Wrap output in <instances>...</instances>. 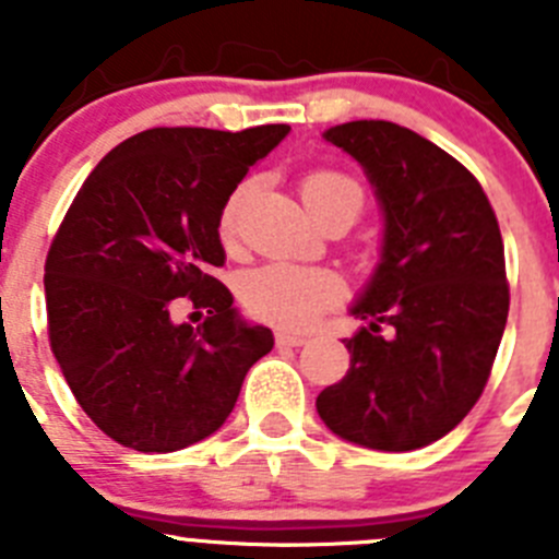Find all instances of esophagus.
I'll return each mask as SVG.
<instances>
[{
  "mask_svg": "<svg viewBox=\"0 0 559 559\" xmlns=\"http://www.w3.org/2000/svg\"><path fill=\"white\" fill-rule=\"evenodd\" d=\"M274 338H276V344H280V347H302L305 341H308L305 335L288 333V330H276Z\"/></svg>",
  "mask_w": 559,
  "mask_h": 559,
  "instance_id": "esophagus-1",
  "label": "esophagus"
}]
</instances>
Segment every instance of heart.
<instances>
[{"label": "heart", "instance_id": "obj_1", "mask_svg": "<svg viewBox=\"0 0 559 559\" xmlns=\"http://www.w3.org/2000/svg\"><path fill=\"white\" fill-rule=\"evenodd\" d=\"M299 187H302L305 204H308L316 218H322L330 206L344 204V201L358 206V212L360 204H364L360 187L338 170H310ZM246 195H249V187H237L224 204V210H221L218 231L224 237V243L235 240ZM240 299H243L246 310L254 319L299 330L310 328L324 310H330L344 299V283H341L338 274L328 269L271 263L246 274L243 285H240Z\"/></svg>", "mask_w": 559, "mask_h": 559}]
</instances>
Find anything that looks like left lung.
<instances>
[{
    "label": "left lung",
    "mask_w": 559,
    "mask_h": 559,
    "mask_svg": "<svg viewBox=\"0 0 559 559\" xmlns=\"http://www.w3.org/2000/svg\"><path fill=\"white\" fill-rule=\"evenodd\" d=\"M367 170L383 206V254L353 305L347 374L316 397L341 439L417 451L467 417L501 344L510 285L490 201L462 162L386 120L324 131Z\"/></svg>",
    "instance_id": "1"
}]
</instances>
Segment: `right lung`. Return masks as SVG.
I'll return each mask as SVG.
<instances>
[{"label": "right lung", "instance_id": "add662e5", "mask_svg": "<svg viewBox=\"0 0 559 559\" xmlns=\"http://www.w3.org/2000/svg\"><path fill=\"white\" fill-rule=\"evenodd\" d=\"M290 126L151 128L108 151L44 263L49 347L88 419L120 445L170 453L218 431L269 328L246 324L210 269L221 210ZM192 307L205 322H175Z\"/></svg>", "mask_w": 559, "mask_h": 559}]
</instances>
